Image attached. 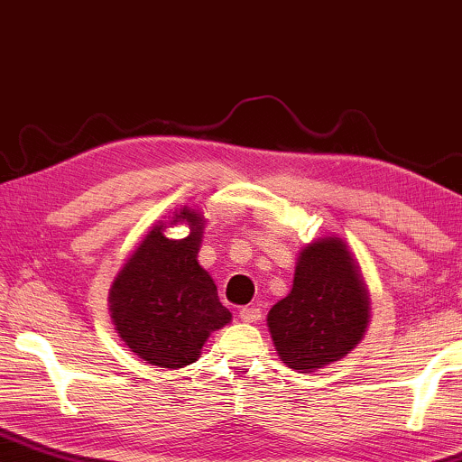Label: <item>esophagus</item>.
<instances>
[{"instance_id":"esophagus-1","label":"esophagus","mask_w":462,"mask_h":462,"mask_svg":"<svg viewBox=\"0 0 462 462\" xmlns=\"http://www.w3.org/2000/svg\"><path fill=\"white\" fill-rule=\"evenodd\" d=\"M238 319H241L243 323H257L262 319V310L257 309V306H243V309L238 310Z\"/></svg>"}]
</instances>
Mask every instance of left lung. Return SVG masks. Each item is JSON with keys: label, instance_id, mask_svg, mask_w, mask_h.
<instances>
[{"label": "left lung", "instance_id": "1", "mask_svg": "<svg viewBox=\"0 0 462 462\" xmlns=\"http://www.w3.org/2000/svg\"><path fill=\"white\" fill-rule=\"evenodd\" d=\"M370 323V295L342 238H319L302 249L287 298L268 312L281 361L310 374L353 350Z\"/></svg>", "mask_w": 462, "mask_h": 462}]
</instances>
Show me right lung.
Returning <instances> with one entry per match:
<instances>
[{
	"label": "right lung",
	"instance_id": "right-lung-1",
	"mask_svg": "<svg viewBox=\"0 0 462 462\" xmlns=\"http://www.w3.org/2000/svg\"><path fill=\"white\" fill-rule=\"evenodd\" d=\"M175 224H186L189 235L164 236L167 224L160 221L109 289V310L122 340L145 364L167 370L194 364L211 331L232 319L211 274L196 260L205 217L183 207L171 219Z\"/></svg>",
	"mask_w": 462,
	"mask_h": 462
}]
</instances>
